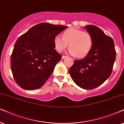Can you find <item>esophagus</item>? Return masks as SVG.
<instances>
[{"label":"esophagus","instance_id":"34e87169","mask_svg":"<svg viewBox=\"0 0 124 124\" xmlns=\"http://www.w3.org/2000/svg\"><path fill=\"white\" fill-rule=\"evenodd\" d=\"M67 57V56H62V59H65V58Z\"/></svg>","mask_w":124,"mask_h":124}]
</instances>
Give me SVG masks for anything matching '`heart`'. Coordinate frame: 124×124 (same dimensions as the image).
<instances>
[{
	"label": "heart",
	"mask_w": 124,
	"mask_h": 124,
	"mask_svg": "<svg viewBox=\"0 0 124 124\" xmlns=\"http://www.w3.org/2000/svg\"><path fill=\"white\" fill-rule=\"evenodd\" d=\"M55 49L62 52L69 44V52L77 57H85L90 52L93 45V39L90 33L76 28L65 30L62 37L57 35L53 39Z\"/></svg>",
	"instance_id": "obj_1"
}]
</instances>
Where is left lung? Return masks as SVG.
Masks as SVG:
<instances>
[{
	"label": "left lung",
	"mask_w": 124,
	"mask_h": 124,
	"mask_svg": "<svg viewBox=\"0 0 124 124\" xmlns=\"http://www.w3.org/2000/svg\"><path fill=\"white\" fill-rule=\"evenodd\" d=\"M93 39L90 52L83 59L75 60L69 70L71 78L80 87L91 90L104 83L110 76L116 60L113 39L95 26H85Z\"/></svg>",
	"instance_id": "8db88e82"
}]
</instances>
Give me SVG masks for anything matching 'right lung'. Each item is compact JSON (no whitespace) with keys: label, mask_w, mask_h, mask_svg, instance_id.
Segmentation results:
<instances>
[{"label":"right lung","mask_w":124,"mask_h":124,"mask_svg":"<svg viewBox=\"0 0 124 124\" xmlns=\"http://www.w3.org/2000/svg\"><path fill=\"white\" fill-rule=\"evenodd\" d=\"M67 27L41 23L18 38L11 57V69L21 88L37 89L46 82L62 57L54 49V37Z\"/></svg>","instance_id":"add662e5"}]
</instances>
